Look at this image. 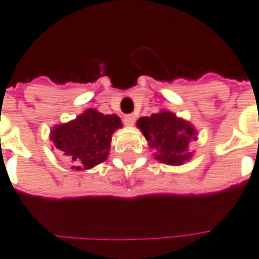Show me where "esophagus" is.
I'll return each mask as SVG.
<instances>
[{
  "mask_svg": "<svg viewBox=\"0 0 259 259\" xmlns=\"http://www.w3.org/2000/svg\"><path fill=\"white\" fill-rule=\"evenodd\" d=\"M135 119H137V116H135V114L125 115V116H124V122H125V125H134Z\"/></svg>",
  "mask_w": 259,
  "mask_h": 259,
  "instance_id": "1",
  "label": "esophagus"
}]
</instances>
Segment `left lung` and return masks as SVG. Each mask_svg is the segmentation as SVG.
<instances>
[{
	"mask_svg": "<svg viewBox=\"0 0 259 259\" xmlns=\"http://www.w3.org/2000/svg\"><path fill=\"white\" fill-rule=\"evenodd\" d=\"M138 128L155 151V158L165 164L180 165L190 158V140H196L193 126L171 112H158L138 119Z\"/></svg>",
	"mask_w": 259,
	"mask_h": 259,
	"instance_id": "1",
	"label": "left lung"
}]
</instances>
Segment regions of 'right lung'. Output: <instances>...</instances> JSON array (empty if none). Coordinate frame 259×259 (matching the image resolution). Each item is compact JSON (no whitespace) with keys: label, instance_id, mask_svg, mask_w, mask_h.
Here are the masks:
<instances>
[{"label":"right lung","instance_id":"1","mask_svg":"<svg viewBox=\"0 0 259 259\" xmlns=\"http://www.w3.org/2000/svg\"><path fill=\"white\" fill-rule=\"evenodd\" d=\"M119 126L122 124L116 115L88 109L75 121L55 126L52 141L76 170H88L106 160L112 134Z\"/></svg>","mask_w":259,"mask_h":259}]
</instances>
